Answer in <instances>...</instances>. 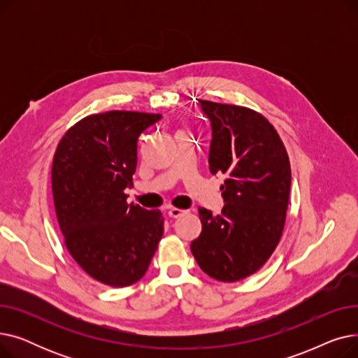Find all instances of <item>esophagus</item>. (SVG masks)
Returning <instances> with one entry per match:
<instances>
[{
  "instance_id": "34e87169",
  "label": "esophagus",
  "mask_w": 358,
  "mask_h": 358,
  "mask_svg": "<svg viewBox=\"0 0 358 358\" xmlns=\"http://www.w3.org/2000/svg\"><path fill=\"white\" fill-rule=\"evenodd\" d=\"M187 213V210H182V209H177V208H171L168 210V216L169 217H180L181 215H185Z\"/></svg>"
}]
</instances>
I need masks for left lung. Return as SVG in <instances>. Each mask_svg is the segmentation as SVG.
<instances>
[{
  "label": "left lung",
  "instance_id": "8db88e82",
  "mask_svg": "<svg viewBox=\"0 0 358 358\" xmlns=\"http://www.w3.org/2000/svg\"><path fill=\"white\" fill-rule=\"evenodd\" d=\"M212 124L209 168L227 180L219 215L199 208L201 234L192 242L200 268L219 281L257 273L283 234L292 171L286 148L259 113L234 104L199 100Z\"/></svg>",
  "mask_w": 358,
  "mask_h": 358
}]
</instances>
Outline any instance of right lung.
Instances as JSON below:
<instances>
[{
    "label": "right lung",
    "instance_id": "right-lung-1",
    "mask_svg": "<svg viewBox=\"0 0 358 358\" xmlns=\"http://www.w3.org/2000/svg\"><path fill=\"white\" fill-rule=\"evenodd\" d=\"M162 116L113 110L75 123L52 164V193L65 247L94 280L124 287L141 280L164 234L159 210L127 204L138 139Z\"/></svg>",
    "mask_w": 358,
    "mask_h": 358
}]
</instances>
